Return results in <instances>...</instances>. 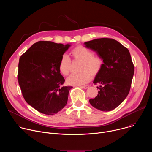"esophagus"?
<instances>
[{
    "mask_svg": "<svg viewBox=\"0 0 152 152\" xmlns=\"http://www.w3.org/2000/svg\"><path fill=\"white\" fill-rule=\"evenodd\" d=\"M89 87L88 85H83V86H81V88H83V89H87Z\"/></svg>",
    "mask_w": 152,
    "mask_h": 152,
    "instance_id": "1",
    "label": "esophagus"
}]
</instances>
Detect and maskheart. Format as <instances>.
I'll return each instance as SVG.
<instances>
[{
	"mask_svg": "<svg viewBox=\"0 0 152 152\" xmlns=\"http://www.w3.org/2000/svg\"><path fill=\"white\" fill-rule=\"evenodd\" d=\"M75 60L81 61L80 71L79 73L70 75L66 80L70 85L79 86L88 83L91 76H96L101 72L103 61L102 58L95 55L90 49L79 45L75 47L71 51ZM71 59L66 54L61 56L59 63V70L64 75H67L70 71Z\"/></svg>",
	"mask_w": 152,
	"mask_h": 152,
	"instance_id": "heart-1",
	"label": "heart"
}]
</instances>
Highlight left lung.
Segmentation results:
<instances>
[{
    "instance_id": "left-lung-1",
    "label": "left lung",
    "mask_w": 152,
    "mask_h": 152,
    "mask_svg": "<svg viewBox=\"0 0 152 152\" xmlns=\"http://www.w3.org/2000/svg\"><path fill=\"white\" fill-rule=\"evenodd\" d=\"M84 45L103 61L102 69L93 81L102 86L97 87L98 94L90 103L100 111H112L124 101L131 88L134 74L131 56L126 48L112 38L95 39Z\"/></svg>"
}]
</instances>
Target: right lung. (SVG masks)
<instances>
[{"instance_id":"right-lung-1","label":"right lung","mask_w":152,"mask_h":152,"mask_svg":"<svg viewBox=\"0 0 152 152\" xmlns=\"http://www.w3.org/2000/svg\"><path fill=\"white\" fill-rule=\"evenodd\" d=\"M71 45L40 41L19 59L18 81L26 102L38 112L54 115L66 105L72 86H64L60 73L61 56Z\"/></svg>"}]
</instances>
